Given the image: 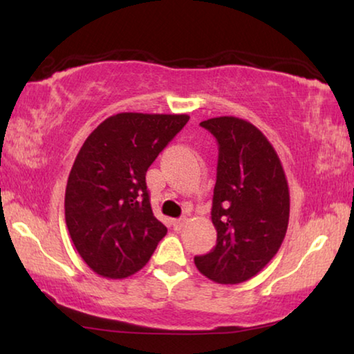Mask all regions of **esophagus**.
<instances>
[{"label": "esophagus", "mask_w": 354, "mask_h": 354, "mask_svg": "<svg viewBox=\"0 0 354 354\" xmlns=\"http://www.w3.org/2000/svg\"><path fill=\"white\" fill-rule=\"evenodd\" d=\"M171 225L175 230H181V227L185 225V218H175L171 221Z\"/></svg>", "instance_id": "esophagus-1"}]
</instances>
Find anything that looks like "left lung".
<instances>
[{"instance_id": "8db88e82", "label": "left lung", "mask_w": 354, "mask_h": 354, "mask_svg": "<svg viewBox=\"0 0 354 354\" xmlns=\"http://www.w3.org/2000/svg\"><path fill=\"white\" fill-rule=\"evenodd\" d=\"M218 143L211 217L217 243L195 266L218 284H239L259 273L278 253L289 225L290 196L272 143L237 117L200 123Z\"/></svg>"}]
</instances>
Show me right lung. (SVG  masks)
<instances>
[{
	"label": "right lung",
	"instance_id": "add662e5",
	"mask_svg": "<svg viewBox=\"0 0 354 354\" xmlns=\"http://www.w3.org/2000/svg\"><path fill=\"white\" fill-rule=\"evenodd\" d=\"M189 115L122 112L87 137L65 189V221L77 253L104 278L145 266L167 227L154 217L145 175Z\"/></svg>",
	"mask_w": 354,
	"mask_h": 354
}]
</instances>
